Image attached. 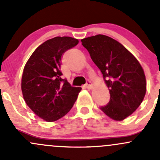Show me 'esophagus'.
Here are the masks:
<instances>
[{"mask_svg":"<svg viewBox=\"0 0 160 160\" xmlns=\"http://www.w3.org/2000/svg\"><path fill=\"white\" fill-rule=\"evenodd\" d=\"M85 86H86V88H88V89H91V88H93V84H92L91 81H90V80H87V83L86 84H85Z\"/></svg>","mask_w":160,"mask_h":160,"instance_id":"obj_1","label":"esophagus"}]
</instances>
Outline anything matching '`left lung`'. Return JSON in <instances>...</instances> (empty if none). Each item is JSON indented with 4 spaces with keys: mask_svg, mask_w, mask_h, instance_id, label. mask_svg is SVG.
<instances>
[{
    "mask_svg": "<svg viewBox=\"0 0 160 160\" xmlns=\"http://www.w3.org/2000/svg\"><path fill=\"white\" fill-rule=\"evenodd\" d=\"M100 69L110 92V101L100 108L111 118L122 121L141 104L146 91L144 71L135 56L111 37L97 35L81 40Z\"/></svg>",
    "mask_w": 160,
    "mask_h": 160,
    "instance_id": "obj_1",
    "label": "left lung"
}]
</instances>
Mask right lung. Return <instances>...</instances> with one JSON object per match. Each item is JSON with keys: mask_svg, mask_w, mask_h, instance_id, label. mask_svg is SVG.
I'll list each match as a JSON object with an SVG mask.
<instances>
[{"mask_svg": "<svg viewBox=\"0 0 160 160\" xmlns=\"http://www.w3.org/2000/svg\"><path fill=\"white\" fill-rule=\"evenodd\" d=\"M77 44L78 40L68 36L47 40L34 51L24 68V99L35 114L47 122L67 114L81 90L62 79L60 70L62 54Z\"/></svg>", "mask_w": 160, "mask_h": 160, "instance_id": "add662e5", "label": "right lung"}]
</instances>
